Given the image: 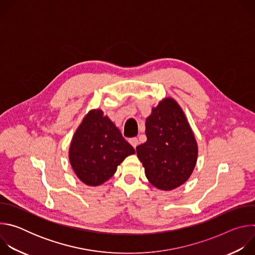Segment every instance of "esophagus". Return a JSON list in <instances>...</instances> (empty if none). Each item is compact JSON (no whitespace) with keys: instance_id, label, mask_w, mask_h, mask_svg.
I'll return each instance as SVG.
<instances>
[{"instance_id":"1","label":"esophagus","mask_w":255,"mask_h":255,"mask_svg":"<svg viewBox=\"0 0 255 255\" xmlns=\"http://www.w3.org/2000/svg\"><path fill=\"white\" fill-rule=\"evenodd\" d=\"M129 143L132 145L134 148H136V146L139 144V141H138L137 138H131V139H129Z\"/></svg>"}]
</instances>
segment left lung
<instances>
[{
    "label": "left lung",
    "instance_id": "8db88e82",
    "mask_svg": "<svg viewBox=\"0 0 255 255\" xmlns=\"http://www.w3.org/2000/svg\"><path fill=\"white\" fill-rule=\"evenodd\" d=\"M147 140L136 152L149 183L162 191H171L191 176L197 162L198 145L179 105L165 98L152 108L145 122Z\"/></svg>",
    "mask_w": 255,
    "mask_h": 255
}]
</instances>
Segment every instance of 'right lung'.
I'll return each mask as SVG.
<instances>
[{
	"label": "right lung",
	"instance_id": "obj_1",
	"mask_svg": "<svg viewBox=\"0 0 255 255\" xmlns=\"http://www.w3.org/2000/svg\"><path fill=\"white\" fill-rule=\"evenodd\" d=\"M135 149L102 110H92L76 131L69 162L84 184L100 186L114 175L117 166Z\"/></svg>",
	"mask_w": 255,
	"mask_h": 255
}]
</instances>
